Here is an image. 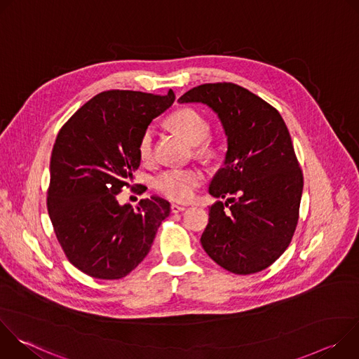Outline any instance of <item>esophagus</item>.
<instances>
[{
  "mask_svg": "<svg viewBox=\"0 0 359 359\" xmlns=\"http://www.w3.org/2000/svg\"><path fill=\"white\" fill-rule=\"evenodd\" d=\"M170 209H172V212H173V213H179V212L186 210V209H187V206H186V204H177V203H173L172 206H170Z\"/></svg>",
  "mask_w": 359,
  "mask_h": 359,
  "instance_id": "34e87169",
  "label": "esophagus"
}]
</instances>
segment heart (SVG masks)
<instances>
[{
  "mask_svg": "<svg viewBox=\"0 0 359 359\" xmlns=\"http://www.w3.org/2000/svg\"><path fill=\"white\" fill-rule=\"evenodd\" d=\"M170 125L193 146H197L208 139L210 125L198 112L190 108L180 109L170 116ZM153 136L155 130L147 128L139 140V156L142 161H149L153 156ZM200 153H210L209 146H201ZM203 175L196 169H169L155 179V187L163 196L172 200H187L193 196L194 189L200 184Z\"/></svg>",
  "mask_w": 359,
  "mask_h": 359,
  "instance_id": "obj_1",
  "label": "heart"
}]
</instances>
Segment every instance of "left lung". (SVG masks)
I'll return each instance as SVG.
<instances>
[{
    "label": "left lung",
    "mask_w": 359,
    "mask_h": 359,
    "mask_svg": "<svg viewBox=\"0 0 359 359\" xmlns=\"http://www.w3.org/2000/svg\"><path fill=\"white\" fill-rule=\"evenodd\" d=\"M177 102L210 108L227 137L224 162L209 193L236 197L210 206L200 238L204 251L234 274L267 269L291 243L304 184L281 115L257 95L227 82L196 86Z\"/></svg>",
    "instance_id": "obj_1"
}]
</instances>
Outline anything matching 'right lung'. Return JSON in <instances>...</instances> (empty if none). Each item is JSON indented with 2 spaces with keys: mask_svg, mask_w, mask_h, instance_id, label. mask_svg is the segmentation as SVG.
Here are the masks:
<instances>
[{
  "mask_svg": "<svg viewBox=\"0 0 359 359\" xmlns=\"http://www.w3.org/2000/svg\"><path fill=\"white\" fill-rule=\"evenodd\" d=\"M136 90L93 96L60 130L50 156L48 213L68 260L82 273L118 280L146 257L170 203L159 196L136 208L118 194L140 165L139 140L175 102Z\"/></svg>",
  "mask_w": 359,
  "mask_h": 359,
  "instance_id": "right-lung-1",
  "label": "right lung"
}]
</instances>
